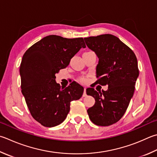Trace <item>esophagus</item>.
Masks as SVG:
<instances>
[{
  "label": "esophagus",
  "instance_id": "1",
  "mask_svg": "<svg viewBox=\"0 0 157 157\" xmlns=\"http://www.w3.org/2000/svg\"><path fill=\"white\" fill-rule=\"evenodd\" d=\"M87 96V94H86V88H84V92H83V94H82V96L83 97H85Z\"/></svg>",
  "mask_w": 157,
  "mask_h": 157
}]
</instances>
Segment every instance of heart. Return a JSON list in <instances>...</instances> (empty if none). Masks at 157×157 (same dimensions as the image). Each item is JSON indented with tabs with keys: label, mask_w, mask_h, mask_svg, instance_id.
Listing matches in <instances>:
<instances>
[{
	"label": "heart",
	"mask_w": 157,
	"mask_h": 157,
	"mask_svg": "<svg viewBox=\"0 0 157 157\" xmlns=\"http://www.w3.org/2000/svg\"><path fill=\"white\" fill-rule=\"evenodd\" d=\"M80 81L82 82H87V78H85V77H81L80 78Z\"/></svg>",
	"instance_id": "heart-1"
}]
</instances>
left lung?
I'll return each mask as SVG.
<instances>
[{"label": "left lung", "instance_id": "8db88e82", "mask_svg": "<svg viewBox=\"0 0 157 157\" xmlns=\"http://www.w3.org/2000/svg\"><path fill=\"white\" fill-rule=\"evenodd\" d=\"M88 48L99 58L96 83L108 85V90H86L95 98V105L87 109L90 120L96 125L107 126L116 123L125 113L133 96L139 76L134 52L119 38L111 34L84 38Z\"/></svg>", "mask_w": 157, "mask_h": 157}]
</instances>
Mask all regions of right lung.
Segmentation results:
<instances>
[{
	"mask_svg": "<svg viewBox=\"0 0 157 157\" xmlns=\"http://www.w3.org/2000/svg\"><path fill=\"white\" fill-rule=\"evenodd\" d=\"M85 47L82 37L68 39L51 35L24 54L20 66L22 93L32 117L42 126L60 124L69 113L70 102L81 98L83 87L76 82L61 87L55 82V75Z\"/></svg>",
	"mask_w": 157,
	"mask_h": 157,
	"instance_id": "add662e5",
	"label": "right lung"
}]
</instances>
